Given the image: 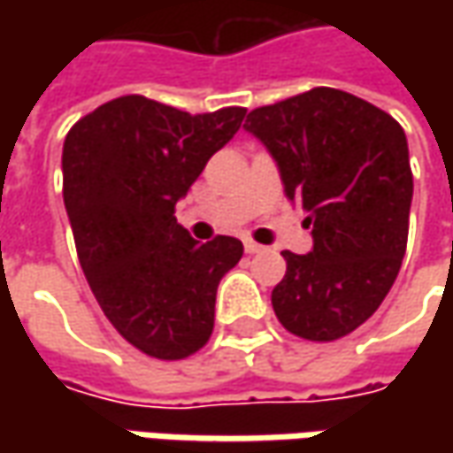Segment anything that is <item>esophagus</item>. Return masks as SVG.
I'll list each match as a JSON object with an SVG mask.
<instances>
[{
    "instance_id": "34e87169",
    "label": "esophagus",
    "mask_w": 453,
    "mask_h": 453,
    "mask_svg": "<svg viewBox=\"0 0 453 453\" xmlns=\"http://www.w3.org/2000/svg\"><path fill=\"white\" fill-rule=\"evenodd\" d=\"M265 247L262 244H257L254 239H244V252L247 254H257V252H262Z\"/></svg>"
}]
</instances>
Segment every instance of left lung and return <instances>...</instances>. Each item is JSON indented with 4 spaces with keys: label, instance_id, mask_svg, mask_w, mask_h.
Wrapping results in <instances>:
<instances>
[{
    "label": "left lung",
    "instance_id": "left-lung-1",
    "mask_svg": "<svg viewBox=\"0 0 453 453\" xmlns=\"http://www.w3.org/2000/svg\"><path fill=\"white\" fill-rule=\"evenodd\" d=\"M244 128L267 146L288 199L312 226V252H282L274 315L297 338H345L380 307L406 254V133L373 103L335 88L254 108Z\"/></svg>",
    "mask_w": 453,
    "mask_h": 453
}]
</instances>
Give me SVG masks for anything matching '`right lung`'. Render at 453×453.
Segmentation results:
<instances>
[{"mask_svg": "<svg viewBox=\"0 0 453 453\" xmlns=\"http://www.w3.org/2000/svg\"><path fill=\"white\" fill-rule=\"evenodd\" d=\"M244 115H191L123 96L65 138L62 196L80 267L105 318L150 357L181 360L209 342L219 282L244 254L234 236L199 244L173 217Z\"/></svg>", "mask_w": 453, "mask_h": 453, "instance_id": "add662e5", "label": "right lung"}]
</instances>
